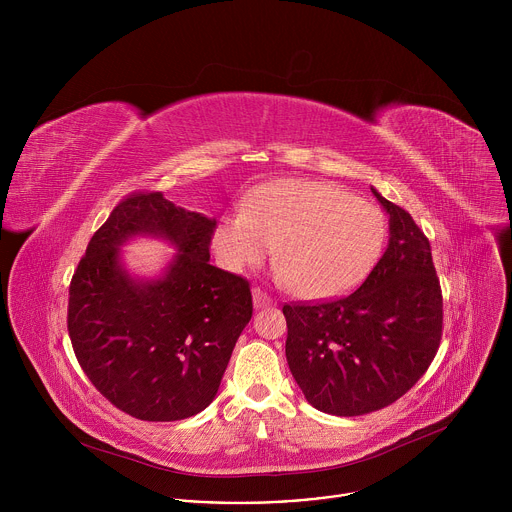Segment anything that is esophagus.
Segmentation results:
<instances>
[{
    "label": "esophagus",
    "mask_w": 512,
    "mask_h": 512,
    "mask_svg": "<svg viewBox=\"0 0 512 512\" xmlns=\"http://www.w3.org/2000/svg\"><path fill=\"white\" fill-rule=\"evenodd\" d=\"M253 304H255V308H267L273 304V300L269 294H265L261 287H255L253 289Z\"/></svg>",
    "instance_id": "34e87169"
}]
</instances>
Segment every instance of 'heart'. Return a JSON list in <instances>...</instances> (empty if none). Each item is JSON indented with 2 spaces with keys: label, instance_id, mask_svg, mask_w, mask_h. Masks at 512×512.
<instances>
[{
  "label": "heart",
  "instance_id": "heart-1",
  "mask_svg": "<svg viewBox=\"0 0 512 512\" xmlns=\"http://www.w3.org/2000/svg\"><path fill=\"white\" fill-rule=\"evenodd\" d=\"M387 237L383 212L322 182L279 180L259 188L245 210L223 218L214 247L231 269L255 265L273 249L279 279L296 296L332 298L358 283Z\"/></svg>",
  "mask_w": 512,
  "mask_h": 512
}]
</instances>
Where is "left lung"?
Returning a JSON list of instances; mask_svg holds the SVG:
<instances>
[{
	"label": "left lung",
	"instance_id": "8db88e82",
	"mask_svg": "<svg viewBox=\"0 0 512 512\" xmlns=\"http://www.w3.org/2000/svg\"><path fill=\"white\" fill-rule=\"evenodd\" d=\"M389 212L385 253L352 294L283 304L285 356L306 399L352 417L401 399L429 369L444 330L431 245L411 214L373 190Z\"/></svg>",
	"mask_w": 512,
	"mask_h": 512
}]
</instances>
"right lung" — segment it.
<instances>
[{
  "instance_id": "1",
  "label": "right lung",
  "mask_w": 512,
  "mask_h": 512,
  "mask_svg": "<svg viewBox=\"0 0 512 512\" xmlns=\"http://www.w3.org/2000/svg\"><path fill=\"white\" fill-rule=\"evenodd\" d=\"M216 221L162 192L121 198L81 257L68 287V336L93 387L143 421H178L206 409L253 316L251 283L208 263ZM148 232L181 253L169 275L133 282L116 247Z\"/></svg>"
}]
</instances>
